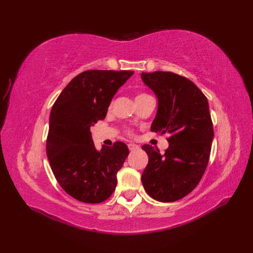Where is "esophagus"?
I'll return each mask as SVG.
<instances>
[{
  "mask_svg": "<svg viewBox=\"0 0 253 253\" xmlns=\"http://www.w3.org/2000/svg\"><path fill=\"white\" fill-rule=\"evenodd\" d=\"M127 147L129 149V151H133V150H136V149H139V147L137 144H134V143H128Z\"/></svg>",
  "mask_w": 253,
  "mask_h": 253,
  "instance_id": "esophagus-1",
  "label": "esophagus"
}]
</instances>
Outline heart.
Wrapping results in <instances>:
<instances>
[{
  "instance_id": "heart-1",
  "label": "heart",
  "mask_w": 253,
  "mask_h": 253,
  "mask_svg": "<svg viewBox=\"0 0 253 253\" xmlns=\"http://www.w3.org/2000/svg\"><path fill=\"white\" fill-rule=\"evenodd\" d=\"M147 96H149V95L148 94H144V93H140V94H138V95L136 96V101H138V100H140V99L147 97Z\"/></svg>"
}]
</instances>
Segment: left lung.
<instances>
[{
    "label": "left lung",
    "instance_id": "obj_1",
    "mask_svg": "<svg viewBox=\"0 0 253 253\" xmlns=\"http://www.w3.org/2000/svg\"><path fill=\"white\" fill-rule=\"evenodd\" d=\"M158 98L151 131L169 134L165 154L143 144L149 163L141 175L147 193L163 203L178 201L198 185L208 166L213 125L208 99L186 77L171 72L142 73Z\"/></svg>",
    "mask_w": 253,
    "mask_h": 253
}]
</instances>
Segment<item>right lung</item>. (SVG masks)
<instances>
[{
	"label": "right lung",
	"mask_w": 253,
	"mask_h": 253,
	"mask_svg": "<svg viewBox=\"0 0 253 253\" xmlns=\"http://www.w3.org/2000/svg\"><path fill=\"white\" fill-rule=\"evenodd\" d=\"M133 74L85 71L67 84L52 105L46 140L49 165L59 185L79 202L102 203L116 188L127 145L116 141L98 151L90 126L105 118L112 98Z\"/></svg>",
	"instance_id": "1"
}]
</instances>
